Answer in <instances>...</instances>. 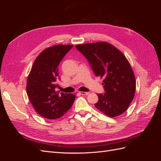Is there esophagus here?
I'll return each instance as SVG.
<instances>
[{
  "instance_id": "1",
  "label": "esophagus",
  "mask_w": 161,
  "mask_h": 161,
  "mask_svg": "<svg viewBox=\"0 0 161 161\" xmlns=\"http://www.w3.org/2000/svg\"><path fill=\"white\" fill-rule=\"evenodd\" d=\"M79 94L82 95H88L89 94V92H83V91H80L79 92Z\"/></svg>"
}]
</instances>
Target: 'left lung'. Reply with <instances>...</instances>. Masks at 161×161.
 Segmentation results:
<instances>
[{
  "label": "left lung",
  "mask_w": 161,
  "mask_h": 161,
  "mask_svg": "<svg viewBox=\"0 0 161 161\" xmlns=\"http://www.w3.org/2000/svg\"><path fill=\"white\" fill-rule=\"evenodd\" d=\"M76 49L90 63L96 76L103 79L106 92L97 94L95 107L110 118L125 112L132 101L136 91L134 71L125 55L105 42L79 44Z\"/></svg>",
  "instance_id": "left-lung-1"
}]
</instances>
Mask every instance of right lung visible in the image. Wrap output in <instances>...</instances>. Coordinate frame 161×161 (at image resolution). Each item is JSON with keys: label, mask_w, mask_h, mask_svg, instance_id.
Returning <instances> with one entry per match:
<instances>
[{"label": "right lung", "mask_w": 161, "mask_h": 161, "mask_svg": "<svg viewBox=\"0 0 161 161\" xmlns=\"http://www.w3.org/2000/svg\"><path fill=\"white\" fill-rule=\"evenodd\" d=\"M73 45L48 47L37 56L27 80V94L37 114L50 119L62 117L76 98L75 94L59 93L55 90L59 76L58 65Z\"/></svg>", "instance_id": "add662e5"}]
</instances>
